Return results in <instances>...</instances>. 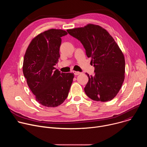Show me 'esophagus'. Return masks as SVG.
<instances>
[{
    "instance_id": "esophagus-1",
    "label": "esophagus",
    "mask_w": 147,
    "mask_h": 147,
    "mask_svg": "<svg viewBox=\"0 0 147 147\" xmlns=\"http://www.w3.org/2000/svg\"><path fill=\"white\" fill-rule=\"evenodd\" d=\"M73 73L74 74V75L76 76H77V75H79L80 74H81V72H79V71H73Z\"/></svg>"
}]
</instances>
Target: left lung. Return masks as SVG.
<instances>
[{
    "label": "left lung",
    "instance_id": "obj_1",
    "mask_svg": "<svg viewBox=\"0 0 147 147\" xmlns=\"http://www.w3.org/2000/svg\"><path fill=\"white\" fill-rule=\"evenodd\" d=\"M67 31L81 42L95 67L94 76L87 73L86 95L96 101L111 100L120 91L125 77V59L118 45L105 29L98 25L88 24Z\"/></svg>",
    "mask_w": 147,
    "mask_h": 147
}]
</instances>
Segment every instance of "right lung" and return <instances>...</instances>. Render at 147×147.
Instances as JSON below:
<instances>
[{
  "label": "right lung",
  "mask_w": 147,
  "mask_h": 147,
  "mask_svg": "<svg viewBox=\"0 0 147 147\" xmlns=\"http://www.w3.org/2000/svg\"><path fill=\"white\" fill-rule=\"evenodd\" d=\"M63 30L51 29L34 38L24 55L23 71L36 100L47 107H58L67 98L74 74L55 70L60 57Z\"/></svg>",
  "instance_id": "right-lung-1"
}]
</instances>
